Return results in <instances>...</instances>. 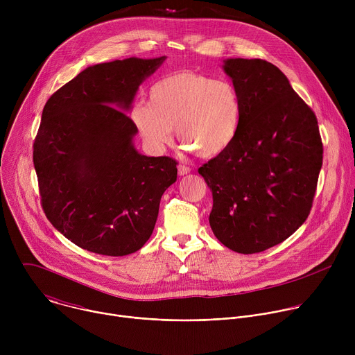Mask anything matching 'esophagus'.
<instances>
[{
	"mask_svg": "<svg viewBox=\"0 0 355 355\" xmlns=\"http://www.w3.org/2000/svg\"><path fill=\"white\" fill-rule=\"evenodd\" d=\"M191 173V168L188 167V166H184V164H180L178 166V175H187V174H189Z\"/></svg>",
	"mask_w": 355,
	"mask_h": 355,
	"instance_id": "1",
	"label": "esophagus"
}]
</instances>
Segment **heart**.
Wrapping results in <instances>:
<instances>
[{
    "label": "heart",
    "instance_id": "1",
    "mask_svg": "<svg viewBox=\"0 0 355 355\" xmlns=\"http://www.w3.org/2000/svg\"><path fill=\"white\" fill-rule=\"evenodd\" d=\"M150 103L135 104L130 119L144 143L162 151L173 139L196 150L200 157H215L233 143L241 119L237 89L225 80L195 71H177L155 83Z\"/></svg>",
    "mask_w": 355,
    "mask_h": 355
}]
</instances>
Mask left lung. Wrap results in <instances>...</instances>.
<instances>
[{
    "label": "left lung",
    "mask_w": 355,
    "mask_h": 355,
    "mask_svg": "<svg viewBox=\"0 0 355 355\" xmlns=\"http://www.w3.org/2000/svg\"><path fill=\"white\" fill-rule=\"evenodd\" d=\"M222 69L240 96V128L198 173L212 191L216 239L252 254L286 240L309 216L323 144L316 115L277 66L237 58Z\"/></svg>",
    "instance_id": "left-lung-1"
}]
</instances>
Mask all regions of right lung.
Instances as JSON below:
<instances>
[{
  "instance_id": "add662e5",
  "label": "right lung",
  "mask_w": 355,
  "mask_h": 355,
  "mask_svg": "<svg viewBox=\"0 0 355 355\" xmlns=\"http://www.w3.org/2000/svg\"><path fill=\"white\" fill-rule=\"evenodd\" d=\"M129 58L87 67L42 112L33 164L46 218L76 245L128 256L153 233L177 162L147 157L133 144L140 84L166 60Z\"/></svg>"
}]
</instances>
